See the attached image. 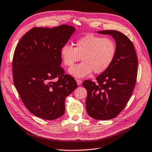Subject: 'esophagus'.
I'll return each mask as SVG.
<instances>
[{"label":"esophagus","instance_id":"esophagus-1","mask_svg":"<svg viewBox=\"0 0 152 152\" xmlns=\"http://www.w3.org/2000/svg\"><path fill=\"white\" fill-rule=\"evenodd\" d=\"M76 83H77V84L78 86H80V85H81V84L82 83V81H81V80H76Z\"/></svg>","mask_w":152,"mask_h":152}]
</instances>
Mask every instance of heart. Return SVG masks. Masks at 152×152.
<instances>
[{
  "label": "heart",
  "mask_w": 152,
  "mask_h": 152,
  "mask_svg": "<svg viewBox=\"0 0 152 152\" xmlns=\"http://www.w3.org/2000/svg\"><path fill=\"white\" fill-rule=\"evenodd\" d=\"M116 53V45L113 39L94 35H87L78 39L75 47L66 44L60 50L63 64L72 66L81 58L83 62L71 68L69 73L75 77L82 78L94 71L96 74L106 71L113 63Z\"/></svg>",
  "instance_id": "obj_1"
}]
</instances>
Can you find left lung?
<instances>
[{
    "label": "left lung",
    "mask_w": 152,
    "mask_h": 152,
    "mask_svg": "<svg viewBox=\"0 0 152 152\" xmlns=\"http://www.w3.org/2000/svg\"><path fill=\"white\" fill-rule=\"evenodd\" d=\"M97 33L110 35L116 42V53L110 67L96 77L97 83L86 80L83 86L88 96L86 107L88 115L96 120L116 117L127 105L132 94L137 76L138 59L130 39L117 30Z\"/></svg>",
    "instance_id": "left-lung-1"
}]
</instances>
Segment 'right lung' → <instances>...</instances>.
Listing matches in <instances>:
<instances>
[{"mask_svg": "<svg viewBox=\"0 0 152 152\" xmlns=\"http://www.w3.org/2000/svg\"><path fill=\"white\" fill-rule=\"evenodd\" d=\"M75 30L68 25L33 28L22 37L14 51L15 86L25 107L43 119L62 116L65 98L77 87L75 79L60 67L61 48Z\"/></svg>", "mask_w": 152, "mask_h": 152, "instance_id": "obj_1", "label": "right lung"}]
</instances>
